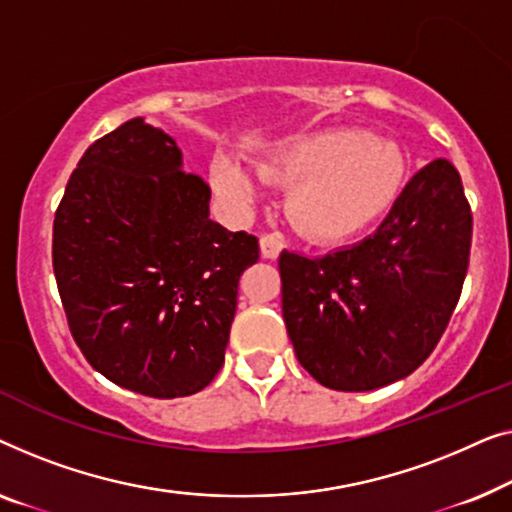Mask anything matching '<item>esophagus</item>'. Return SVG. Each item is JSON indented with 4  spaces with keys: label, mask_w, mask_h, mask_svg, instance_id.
Returning <instances> with one entry per match:
<instances>
[{
    "label": "esophagus",
    "mask_w": 512,
    "mask_h": 512,
    "mask_svg": "<svg viewBox=\"0 0 512 512\" xmlns=\"http://www.w3.org/2000/svg\"><path fill=\"white\" fill-rule=\"evenodd\" d=\"M283 246H285V241L278 232L262 234V239H259V248H262V255L266 259H276L280 255V250H283Z\"/></svg>",
    "instance_id": "obj_1"
}]
</instances>
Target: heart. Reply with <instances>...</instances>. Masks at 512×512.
Masks as SVG:
<instances>
[{
	"label": "heart",
	"mask_w": 512,
	"mask_h": 512,
	"mask_svg": "<svg viewBox=\"0 0 512 512\" xmlns=\"http://www.w3.org/2000/svg\"><path fill=\"white\" fill-rule=\"evenodd\" d=\"M266 181L292 185L285 211L292 227L315 243L350 239L373 225L399 197L406 155L366 129L341 127L301 136L257 164ZM211 181L222 199L246 208L255 185L229 160L211 164Z\"/></svg>",
	"instance_id": "heart-1"
}]
</instances>
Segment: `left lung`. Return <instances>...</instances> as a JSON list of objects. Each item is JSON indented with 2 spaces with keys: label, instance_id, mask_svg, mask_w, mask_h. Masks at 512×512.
Returning a JSON list of instances; mask_svg holds the SVG:
<instances>
[{
  "label": "left lung",
  "instance_id": "1",
  "mask_svg": "<svg viewBox=\"0 0 512 512\" xmlns=\"http://www.w3.org/2000/svg\"><path fill=\"white\" fill-rule=\"evenodd\" d=\"M473 215L448 160L417 171L380 227L325 257L283 250V318L320 385L369 392L434 352L462 294Z\"/></svg>",
  "mask_w": 512,
  "mask_h": 512
}]
</instances>
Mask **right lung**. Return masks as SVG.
Wrapping results in <instances>:
<instances>
[{"mask_svg": "<svg viewBox=\"0 0 512 512\" xmlns=\"http://www.w3.org/2000/svg\"><path fill=\"white\" fill-rule=\"evenodd\" d=\"M211 185L143 118L85 150L53 222L69 331L111 383L153 399L204 390L222 369L257 236L208 218Z\"/></svg>", "mask_w": 512, "mask_h": 512, "instance_id": "obj_1", "label": "right lung"}]
</instances>
